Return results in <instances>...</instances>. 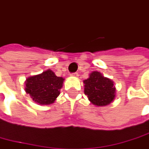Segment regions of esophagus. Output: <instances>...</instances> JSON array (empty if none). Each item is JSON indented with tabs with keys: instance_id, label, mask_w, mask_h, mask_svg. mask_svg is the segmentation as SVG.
Here are the masks:
<instances>
[{
	"instance_id": "obj_1",
	"label": "esophagus",
	"mask_w": 149,
	"mask_h": 149,
	"mask_svg": "<svg viewBox=\"0 0 149 149\" xmlns=\"http://www.w3.org/2000/svg\"><path fill=\"white\" fill-rule=\"evenodd\" d=\"M72 77H78V73L77 72H73V73H72L71 74Z\"/></svg>"
}]
</instances>
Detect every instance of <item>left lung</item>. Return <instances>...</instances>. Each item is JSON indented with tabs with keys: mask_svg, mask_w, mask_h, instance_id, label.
<instances>
[{
	"mask_svg": "<svg viewBox=\"0 0 149 149\" xmlns=\"http://www.w3.org/2000/svg\"><path fill=\"white\" fill-rule=\"evenodd\" d=\"M84 92L92 104L105 106L110 104L116 97V87L113 81L100 74L93 72L89 78L85 80Z\"/></svg>",
	"mask_w": 149,
	"mask_h": 149,
	"instance_id": "8db88e82",
	"label": "left lung"
}]
</instances>
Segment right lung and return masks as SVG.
I'll use <instances>...</instances> for the list:
<instances>
[{"mask_svg":"<svg viewBox=\"0 0 149 149\" xmlns=\"http://www.w3.org/2000/svg\"><path fill=\"white\" fill-rule=\"evenodd\" d=\"M64 79L57 77L51 70H47L41 74L30 77L25 81V91L30 95L35 102L40 105H49L60 94Z\"/></svg>","mask_w":149,"mask_h":149,"instance_id":"obj_1","label":"right lung"}]
</instances>
